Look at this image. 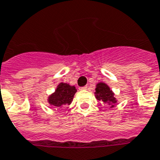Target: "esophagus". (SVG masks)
<instances>
[{
	"instance_id": "1",
	"label": "esophagus",
	"mask_w": 160,
	"mask_h": 160,
	"mask_svg": "<svg viewBox=\"0 0 160 160\" xmlns=\"http://www.w3.org/2000/svg\"><path fill=\"white\" fill-rule=\"evenodd\" d=\"M80 90H84V89H87V86H82L80 87Z\"/></svg>"
}]
</instances>
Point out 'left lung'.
<instances>
[{"instance_id":"8db88e82","label":"left lung","mask_w":160,"mask_h":160,"mask_svg":"<svg viewBox=\"0 0 160 160\" xmlns=\"http://www.w3.org/2000/svg\"><path fill=\"white\" fill-rule=\"evenodd\" d=\"M94 93H95V97L98 100L107 102L111 105L112 107H113L114 103L117 102L116 98H114V93L110 89L109 87L104 83H98L97 84Z\"/></svg>"}]
</instances>
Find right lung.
<instances>
[{"instance_id": "right-lung-1", "label": "right lung", "mask_w": 160, "mask_h": 160, "mask_svg": "<svg viewBox=\"0 0 160 160\" xmlns=\"http://www.w3.org/2000/svg\"><path fill=\"white\" fill-rule=\"evenodd\" d=\"M76 92V89L75 86H71L66 83H61L58 84L55 93H53L48 98L49 103L55 107L71 104Z\"/></svg>"}]
</instances>
